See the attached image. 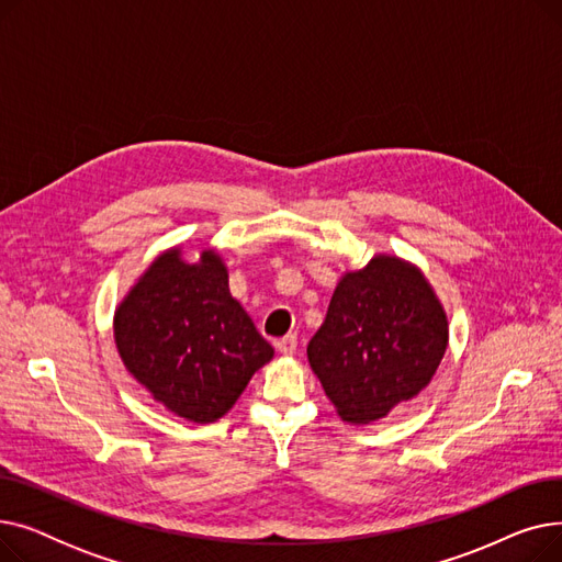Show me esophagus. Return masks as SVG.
Masks as SVG:
<instances>
[{
  "label": "esophagus",
  "instance_id": "1",
  "mask_svg": "<svg viewBox=\"0 0 562 562\" xmlns=\"http://www.w3.org/2000/svg\"><path fill=\"white\" fill-rule=\"evenodd\" d=\"M276 348L282 352V356H293V352H296V348H299V337L296 335H286V337H282V339H278L276 341Z\"/></svg>",
  "mask_w": 562,
  "mask_h": 562
}]
</instances>
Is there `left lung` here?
Returning a JSON list of instances; mask_svg holds the SVG:
<instances>
[{
	"label": "left lung",
	"instance_id": "8db88e82",
	"mask_svg": "<svg viewBox=\"0 0 562 562\" xmlns=\"http://www.w3.org/2000/svg\"><path fill=\"white\" fill-rule=\"evenodd\" d=\"M447 346V310L424 271L382 252L341 276L307 360L337 415L371 424L428 387Z\"/></svg>",
	"mask_w": 562,
	"mask_h": 562
}]
</instances>
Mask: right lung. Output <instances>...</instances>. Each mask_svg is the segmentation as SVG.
Here are the masks:
<instances>
[{
    "label": "right lung",
    "instance_id": "add662e5",
    "mask_svg": "<svg viewBox=\"0 0 562 562\" xmlns=\"http://www.w3.org/2000/svg\"><path fill=\"white\" fill-rule=\"evenodd\" d=\"M113 339L138 385L193 424L221 419L273 360V346L232 299L214 248L198 261H187L180 246L164 250L115 307Z\"/></svg>",
    "mask_w": 562,
    "mask_h": 562
}]
</instances>
